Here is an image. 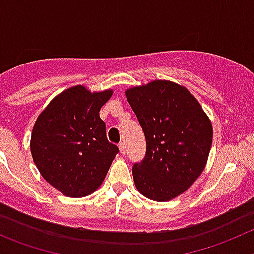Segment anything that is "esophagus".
<instances>
[{
  "label": "esophagus",
  "mask_w": 254,
  "mask_h": 254,
  "mask_svg": "<svg viewBox=\"0 0 254 254\" xmlns=\"http://www.w3.org/2000/svg\"><path fill=\"white\" fill-rule=\"evenodd\" d=\"M118 148H120V153L121 154H126V146H125V143H120L118 144Z\"/></svg>",
  "instance_id": "esophagus-1"
}]
</instances>
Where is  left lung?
I'll return each mask as SVG.
<instances>
[{
  "instance_id": "1",
  "label": "left lung",
  "mask_w": 254,
  "mask_h": 254,
  "mask_svg": "<svg viewBox=\"0 0 254 254\" xmlns=\"http://www.w3.org/2000/svg\"><path fill=\"white\" fill-rule=\"evenodd\" d=\"M125 95L146 136L147 152L133 166L141 194L167 202L185 193L206 168L213 127L197 98L182 84L154 79Z\"/></svg>"
}]
</instances>
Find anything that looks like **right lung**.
<instances>
[{
  "label": "right lung",
  "instance_id": "1",
  "mask_svg": "<svg viewBox=\"0 0 254 254\" xmlns=\"http://www.w3.org/2000/svg\"><path fill=\"white\" fill-rule=\"evenodd\" d=\"M112 95V89L91 92L83 84L69 87L51 100L33 125L30 149L36 167L67 197L95 192L118 153L100 117Z\"/></svg>",
  "mask_w": 254,
  "mask_h": 254
}]
</instances>
